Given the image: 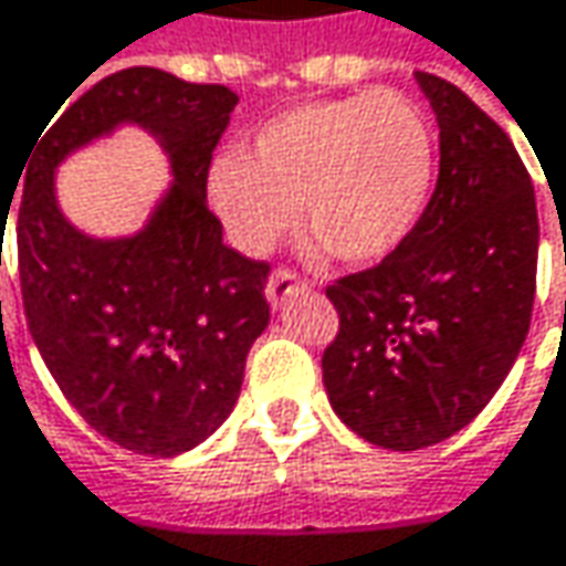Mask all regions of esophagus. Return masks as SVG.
Instances as JSON below:
<instances>
[{
  "instance_id": "1",
  "label": "esophagus",
  "mask_w": 566,
  "mask_h": 566,
  "mask_svg": "<svg viewBox=\"0 0 566 566\" xmlns=\"http://www.w3.org/2000/svg\"><path fill=\"white\" fill-rule=\"evenodd\" d=\"M307 284L304 279L294 272V269H275L272 275H269V282H265V294H269V301H272V307H282L284 297H291V294H297V291H304Z\"/></svg>"
}]
</instances>
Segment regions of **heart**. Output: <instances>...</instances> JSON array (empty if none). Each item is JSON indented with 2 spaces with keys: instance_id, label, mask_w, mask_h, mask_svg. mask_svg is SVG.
Returning <instances> with one entry per match:
<instances>
[{
  "instance_id": "1",
  "label": "heart",
  "mask_w": 566,
  "mask_h": 566,
  "mask_svg": "<svg viewBox=\"0 0 566 566\" xmlns=\"http://www.w3.org/2000/svg\"><path fill=\"white\" fill-rule=\"evenodd\" d=\"M436 182V134L397 88L307 102L265 120L247 153L208 169V198L230 240L269 252L297 223L352 265L397 250L419 223Z\"/></svg>"
}]
</instances>
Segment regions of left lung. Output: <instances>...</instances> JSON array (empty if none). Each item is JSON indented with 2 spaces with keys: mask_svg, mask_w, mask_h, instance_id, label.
I'll return each mask as SVG.
<instances>
[{
  "mask_svg": "<svg viewBox=\"0 0 566 566\" xmlns=\"http://www.w3.org/2000/svg\"><path fill=\"white\" fill-rule=\"evenodd\" d=\"M439 117V182L413 233L326 287L339 333L323 349L336 416L365 442H446L490 403L535 304V188L506 130L458 85L416 73Z\"/></svg>",
  "mask_w": 566,
  "mask_h": 566,
  "instance_id": "obj_1",
  "label": "left lung"
}]
</instances>
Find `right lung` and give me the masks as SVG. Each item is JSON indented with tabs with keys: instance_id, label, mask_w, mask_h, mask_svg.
<instances>
[{
	"instance_id": "obj_1",
	"label": "right lung",
	"mask_w": 566,
	"mask_h": 566,
	"mask_svg": "<svg viewBox=\"0 0 566 566\" xmlns=\"http://www.w3.org/2000/svg\"><path fill=\"white\" fill-rule=\"evenodd\" d=\"M237 102L227 85L153 66L112 73L44 120L22 191H9L21 195L18 279L31 339L85 422L137 454L172 458L205 442L233 410L250 346L269 326V262L230 250L208 208L211 153ZM124 119L164 140L177 182L137 238L88 241L59 214L52 169Z\"/></svg>"
}]
</instances>
